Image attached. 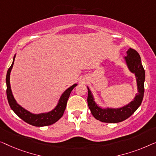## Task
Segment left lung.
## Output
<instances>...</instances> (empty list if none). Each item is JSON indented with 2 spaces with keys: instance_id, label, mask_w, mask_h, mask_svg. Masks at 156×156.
<instances>
[{
  "instance_id": "1",
  "label": "left lung",
  "mask_w": 156,
  "mask_h": 156,
  "mask_svg": "<svg viewBox=\"0 0 156 156\" xmlns=\"http://www.w3.org/2000/svg\"><path fill=\"white\" fill-rule=\"evenodd\" d=\"M127 56L125 60L129 69L136 76L138 85V93L134 100L129 105L119 109H102L94 102L93 95L88 87L87 95V105L90 109L92 115L96 119L106 123L121 122L128 118L135 112V111L141 105L144 95V80L145 70L141 63V57L136 50L131 49L126 51Z\"/></svg>"
}]
</instances>
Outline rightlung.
Instances as JSON below:
<instances>
[{
    "instance_id": "right-lung-1",
    "label": "right lung",
    "mask_w": 156,
    "mask_h": 156,
    "mask_svg": "<svg viewBox=\"0 0 156 156\" xmlns=\"http://www.w3.org/2000/svg\"><path fill=\"white\" fill-rule=\"evenodd\" d=\"M15 57L13 58V61L12 65L8 69L7 75H6V85H7V90H6V93H7V98L9 105L13 112L18 116L20 118H21L23 121L27 122V124H31L32 126H49L54 124L61 117H62L66 107L67 101L69 99L70 94H71V91L75 87L77 84H74L68 88L59 100L58 104L56 107V108L52 110L51 112H49L48 113H43L39 114V115H34V114L30 113V112L26 110V109H23V107L17 104L16 101L14 99L13 97L11 89H10V71H11L12 68L13 66V63H14Z\"/></svg>"
}]
</instances>
